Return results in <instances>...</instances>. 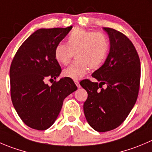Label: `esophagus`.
Masks as SVG:
<instances>
[{
	"label": "esophagus",
	"mask_w": 152,
	"mask_h": 152,
	"mask_svg": "<svg viewBox=\"0 0 152 152\" xmlns=\"http://www.w3.org/2000/svg\"><path fill=\"white\" fill-rule=\"evenodd\" d=\"M74 82H75V84H76V86H77V88H79L81 87V85H80V84H79V82L78 80H75L74 81Z\"/></svg>",
	"instance_id": "34e87169"
}]
</instances>
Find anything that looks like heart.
I'll use <instances>...</instances> for the list:
<instances>
[{
    "mask_svg": "<svg viewBox=\"0 0 152 152\" xmlns=\"http://www.w3.org/2000/svg\"><path fill=\"white\" fill-rule=\"evenodd\" d=\"M108 50L109 42L104 34L76 28L67 36L66 45L59 43L56 46L54 57L58 63L67 65L75 53L76 60L64 69L63 75L78 80L88 73L89 67H100Z\"/></svg>",
    "mask_w": 152,
    "mask_h": 152,
    "instance_id": "b5f03b06",
    "label": "heart"
}]
</instances>
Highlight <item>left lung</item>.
Listing matches in <instances>:
<instances>
[{"label": "left lung", "instance_id": "obj_1", "mask_svg": "<svg viewBox=\"0 0 152 152\" xmlns=\"http://www.w3.org/2000/svg\"><path fill=\"white\" fill-rule=\"evenodd\" d=\"M108 34L110 48L104 64L92 76L100 83L84 79L88 92L84 113L90 126L99 132L113 130L126 120L140 90V61L130 39L120 31L103 27ZM106 84L105 88H102Z\"/></svg>", "mask_w": 152, "mask_h": 152}]
</instances>
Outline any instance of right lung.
I'll list each match as a JSON object with an SVG mask.
<instances>
[{
  "label": "right lung",
  "mask_w": 152,
  "mask_h": 152,
  "mask_svg": "<svg viewBox=\"0 0 152 152\" xmlns=\"http://www.w3.org/2000/svg\"><path fill=\"white\" fill-rule=\"evenodd\" d=\"M71 29L72 26L38 29L20 45L12 61V102L22 121L33 129H49L59 114L64 98L77 89L70 78L56 81L61 68L54 57L56 46ZM47 80L53 81L50 86Z\"/></svg>",
  "instance_id": "add662e5"
}]
</instances>
